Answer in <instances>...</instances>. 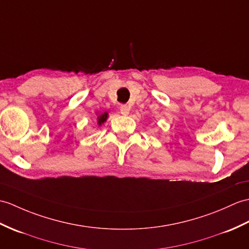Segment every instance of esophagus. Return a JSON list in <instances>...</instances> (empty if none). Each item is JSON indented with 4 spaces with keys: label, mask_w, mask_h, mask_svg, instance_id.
<instances>
[{
    "label": "esophagus",
    "mask_w": 249,
    "mask_h": 249,
    "mask_svg": "<svg viewBox=\"0 0 249 249\" xmlns=\"http://www.w3.org/2000/svg\"><path fill=\"white\" fill-rule=\"evenodd\" d=\"M120 111L123 115H128L129 111H130V107L127 106V105H121L120 107Z\"/></svg>",
    "instance_id": "obj_1"
}]
</instances>
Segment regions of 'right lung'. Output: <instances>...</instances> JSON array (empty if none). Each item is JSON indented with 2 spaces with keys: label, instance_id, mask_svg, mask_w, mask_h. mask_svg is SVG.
Instances as JSON below:
<instances>
[{
  "label": "right lung",
  "instance_id": "obj_1",
  "mask_svg": "<svg viewBox=\"0 0 249 249\" xmlns=\"http://www.w3.org/2000/svg\"><path fill=\"white\" fill-rule=\"evenodd\" d=\"M108 119V112L105 111L104 113L98 114V112L96 113V122L98 126H102V124H104Z\"/></svg>",
  "mask_w": 249,
  "mask_h": 249
}]
</instances>
